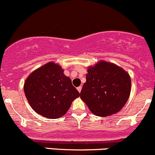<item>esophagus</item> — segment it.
<instances>
[{
    "label": "esophagus",
    "instance_id": "34e87169",
    "mask_svg": "<svg viewBox=\"0 0 155 155\" xmlns=\"http://www.w3.org/2000/svg\"><path fill=\"white\" fill-rule=\"evenodd\" d=\"M77 89H78V92H81V89H82V87H78V88H77Z\"/></svg>",
    "mask_w": 155,
    "mask_h": 155
}]
</instances>
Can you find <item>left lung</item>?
Returning <instances> with one entry per match:
<instances>
[{"mask_svg": "<svg viewBox=\"0 0 155 155\" xmlns=\"http://www.w3.org/2000/svg\"><path fill=\"white\" fill-rule=\"evenodd\" d=\"M81 98L89 110L98 116H109L119 112L130 93L131 81L123 68L112 63L100 61L89 66Z\"/></svg>", "mask_w": 155, "mask_h": 155, "instance_id": "obj_1", "label": "left lung"}]
</instances>
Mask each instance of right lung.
<instances>
[{"mask_svg": "<svg viewBox=\"0 0 155 155\" xmlns=\"http://www.w3.org/2000/svg\"><path fill=\"white\" fill-rule=\"evenodd\" d=\"M24 91L33 110L49 119L64 116L72 101L80 96L62 67L54 62L33 71L25 81Z\"/></svg>", "mask_w": 155, "mask_h": 155, "instance_id": "1", "label": "right lung"}]
</instances>
